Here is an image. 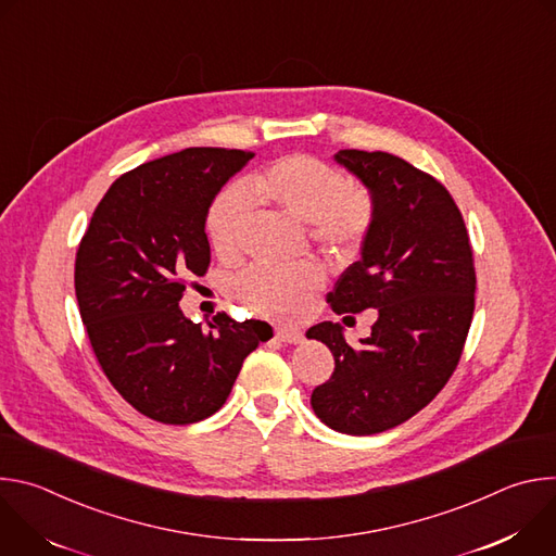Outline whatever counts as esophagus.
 I'll return each mask as SVG.
<instances>
[{"label":"esophagus","mask_w":556,"mask_h":556,"mask_svg":"<svg viewBox=\"0 0 556 556\" xmlns=\"http://www.w3.org/2000/svg\"><path fill=\"white\" fill-rule=\"evenodd\" d=\"M275 339L281 341V343L296 345V343L303 341V332L301 330H292V328H279V330H275Z\"/></svg>","instance_id":"1"}]
</instances>
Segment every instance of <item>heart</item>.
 Masks as SVG:
<instances>
[{"label": "heart", "mask_w": 556, "mask_h": 556, "mask_svg": "<svg viewBox=\"0 0 556 556\" xmlns=\"http://www.w3.org/2000/svg\"><path fill=\"white\" fill-rule=\"evenodd\" d=\"M253 198L296 222H307L312 242L332 255L352 251L374 219L371 195L350 178L312 155H286L242 185L222 189L206 211V235L222 260L242 255L251 224ZM324 270L312 262L294 268L253 266L232 281V296L257 314L294 316L321 288Z\"/></svg>", "instance_id": "heart-1"}]
</instances>
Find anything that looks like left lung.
<instances>
[{
  "mask_svg": "<svg viewBox=\"0 0 556 556\" xmlns=\"http://www.w3.org/2000/svg\"><path fill=\"white\" fill-rule=\"evenodd\" d=\"M334 161L367 187L374 219L328 303L337 314L376 307L378 319L356 350L339 324L307 330L334 356L309 405L334 431L374 435L425 409L455 371L475 309V266L462 213L433 176L384 151L341 149Z\"/></svg>",
  "mask_w": 556,
  "mask_h": 556,
  "instance_id": "obj_1",
  "label": "left lung"
}]
</instances>
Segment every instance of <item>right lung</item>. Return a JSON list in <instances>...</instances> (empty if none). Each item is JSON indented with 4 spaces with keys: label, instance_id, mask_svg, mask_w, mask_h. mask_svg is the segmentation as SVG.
I'll list each match as a JSON object with an SVG mask.
<instances>
[{
    "label": "right lung",
    "instance_id": "add662e5",
    "mask_svg": "<svg viewBox=\"0 0 556 556\" xmlns=\"http://www.w3.org/2000/svg\"><path fill=\"white\" fill-rule=\"evenodd\" d=\"M255 153L189 147L123 174L99 202L76 251L74 290L108 380L142 416L191 425L228 399L244 358L273 337L226 312L193 324L180 299L204 277L206 211Z\"/></svg>",
    "mask_w": 556,
    "mask_h": 556
}]
</instances>
